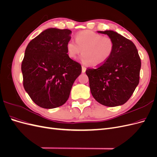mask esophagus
<instances>
[{
    "label": "esophagus",
    "instance_id": "obj_1",
    "mask_svg": "<svg viewBox=\"0 0 157 157\" xmlns=\"http://www.w3.org/2000/svg\"><path fill=\"white\" fill-rule=\"evenodd\" d=\"M86 68L84 66L82 65V73H84L85 71H86Z\"/></svg>",
    "mask_w": 157,
    "mask_h": 157
}]
</instances>
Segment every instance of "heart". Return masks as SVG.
I'll list each match as a JSON object with an SVG mask.
<instances>
[{
    "instance_id": "obj_1",
    "label": "heart",
    "mask_w": 157,
    "mask_h": 157,
    "mask_svg": "<svg viewBox=\"0 0 157 157\" xmlns=\"http://www.w3.org/2000/svg\"><path fill=\"white\" fill-rule=\"evenodd\" d=\"M114 50L115 42L111 37L90 30L78 33L75 42L70 40L67 44V52L71 58H76L82 52L80 57L82 62L96 67L105 63L113 55Z\"/></svg>"
}]
</instances>
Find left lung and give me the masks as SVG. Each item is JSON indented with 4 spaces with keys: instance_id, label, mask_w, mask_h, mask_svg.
<instances>
[{
    "instance_id": "8db88e82",
    "label": "left lung",
    "mask_w": 157,
    "mask_h": 157,
    "mask_svg": "<svg viewBox=\"0 0 157 157\" xmlns=\"http://www.w3.org/2000/svg\"><path fill=\"white\" fill-rule=\"evenodd\" d=\"M115 42V50L105 63L87 68L86 73L94 99L107 107L124 104L140 82L141 59L133 42L113 31H98Z\"/></svg>"
}]
</instances>
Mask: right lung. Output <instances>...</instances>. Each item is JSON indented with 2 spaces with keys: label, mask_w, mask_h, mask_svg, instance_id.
I'll return each instance as SVG.
<instances>
[{
  "label": "right lung",
  "mask_w": 157,
  "mask_h": 157,
  "mask_svg": "<svg viewBox=\"0 0 157 157\" xmlns=\"http://www.w3.org/2000/svg\"><path fill=\"white\" fill-rule=\"evenodd\" d=\"M72 32L50 28L28 44L21 63L23 85L32 100L44 109L67 101L81 65L71 59L67 44Z\"/></svg>",
  "instance_id": "1"
}]
</instances>
